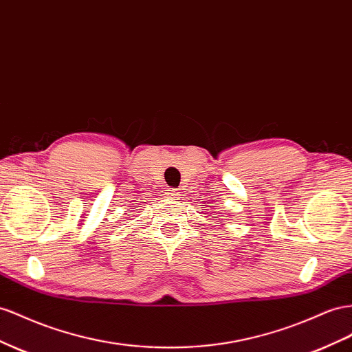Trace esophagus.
Masks as SVG:
<instances>
[{
  "label": "esophagus",
  "mask_w": 352,
  "mask_h": 352,
  "mask_svg": "<svg viewBox=\"0 0 352 352\" xmlns=\"http://www.w3.org/2000/svg\"><path fill=\"white\" fill-rule=\"evenodd\" d=\"M180 195H182V192H180V189H170V192H167V198H170V199H176Z\"/></svg>",
  "instance_id": "esophagus-1"
}]
</instances>
